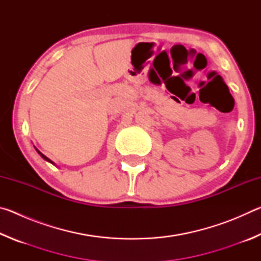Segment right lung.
I'll return each mask as SVG.
<instances>
[{
	"label": "right lung",
	"mask_w": 261,
	"mask_h": 261,
	"mask_svg": "<svg viewBox=\"0 0 261 261\" xmlns=\"http://www.w3.org/2000/svg\"><path fill=\"white\" fill-rule=\"evenodd\" d=\"M35 148V147H34ZM35 149H37V148H35ZM37 152L39 153V154H40V156L43 159V160H46V161H48V162H50L51 163V165H55V163L54 162H53L51 160H50V159H48L46 155H43V154L40 152V151H39V149H37Z\"/></svg>",
	"instance_id": "right-lung-1"
}]
</instances>
